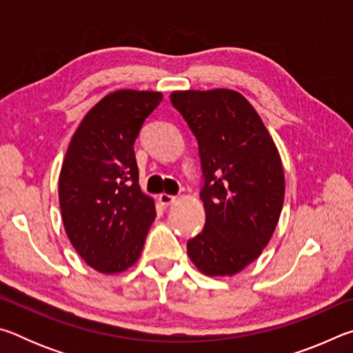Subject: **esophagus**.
I'll return each mask as SVG.
<instances>
[{
    "label": "esophagus",
    "instance_id": "34e87169",
    "mask_svg": "<svg viewBox=\"0 0 353 353\" xmlns=\"http://www.w3.org/2000/svg\"><path fill=\"white\" fill-rule=\"evenodd\" d=\"M159 201H160V204H162V205L168 207V205H171V204H174V202L177 201V196H172V194L162 193V194L159 196Z\"/></svg>",
    "mask_w": 353,
    "mask_h": 353
}]
</instances>
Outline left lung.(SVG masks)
<instances>
[{
	"instance_id": "1",
	"label": "left lung",
	"mask_w": 353,
	"mask_h": 353,
	"mask_svg": "<svg viewBox=\"0 0 353 353\" xmlns=\"http://www.w3.org/2000/svg\"><path fill=\"white\" fill-rule=\"evenodd\" d=\"M194 134L204 176L205 225L187 243L205 276H234L270 243L285 198L276 143L241 93L227 88L171 93Z\"/></svg>"
}]
</instances>
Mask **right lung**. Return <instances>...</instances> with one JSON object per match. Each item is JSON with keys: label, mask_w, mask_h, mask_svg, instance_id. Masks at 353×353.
I'll return each instance as SVG.
<instances>
[{"label": "right lung", "mask_w": 353, "mask_h": 353, "mask_svg": "<svg viewBox=\"0 0 353 353\" xmlns=\"http://www.w3.org/2000/svg\"><path fill=\"white\" fill-rule=\"evenodd\" d=\"M162 101L159 92L118 90L87 113L70 141L59 176V202L70 243L103 274L139 260L155 218L139 185L134 143Z\"/></svg>", "instance_id": "right-lung-1"}]
</instances>
